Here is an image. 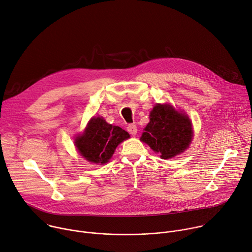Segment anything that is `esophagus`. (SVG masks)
<instances>
[{"instance_id":"1","label":"esophagus","mask_w":252,"mask_h":252,"mask_svg":"<svg viewBox=\"0 0 252 252\" xmlns=\"http://www.w3.org/2000/svg\"><path fill=\"white\" fill-rule=\"evenodd\" d=\"M126 129H127V131H128L131 135H135L136 132H137V127H136V126L133 125V124L128 125L127 127H126Z\"/></svg>"}]
</instances>
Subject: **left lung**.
I'll return each instance as SVG.
<instances>
[{"label": "left lung", "instance_id": "8db88e82", "mask_svg": "<svg viewBox=\"0 0 252 252\" xmlns=\"http://www.w3.org/2000/svg\"><path fill=\"white\" fill-rule=\"evenodd\" d=\"M140 140L160 154L162 159L182 153L190 144L193 130L189 118L171 106L156 105Z\"/></svg>", "mask_w": 252, "mask_h": 252}]
</instances>
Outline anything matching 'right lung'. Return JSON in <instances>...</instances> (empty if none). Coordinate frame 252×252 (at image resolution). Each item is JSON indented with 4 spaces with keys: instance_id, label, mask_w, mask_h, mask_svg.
<instances>
[{
    "instance_id": "1",
    "label": "right lung",
    "mask_w": 252,
    "mask_h": 252,
    "mask_svg": "<svg viewBox=\"0 0 252 252\" xmlns=\"http://www.w3.org/2000/svg\"><path fill=\"white\" fill-rule=\"evenodd\" d=\"M129 134L120 126H112L103 118H93L84 133L78 136L75 144L80 154L90 162L107 163L116 147Z\"/></svg>"
}]
</instances>
